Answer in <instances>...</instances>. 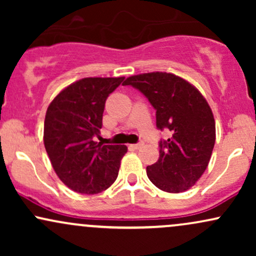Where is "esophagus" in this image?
Instances as JSON below:
<instances>
[{
  "instance_id": "34e87169",
  "label": "esophagus",
  "mask_w": 256,
  "mask_h": 256,
  "mask_svg": "<svg viewBox=\"0 0 256 256\" xmlns=\"http://www.w3.org/2000/svg\"><path fill=\"white\" fill-rule=\"evenodd\" d=\"M131 146L134 149H140V146H143V142H138V143H136V144H131Z\"/></svg>"
}]
</instances>
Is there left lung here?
<instances>
[{
	"instance_id": "1",
	"label": "left lung",
	"mask_w": 256,
	"mask_h": 256,
	"mask_svg": "<svg viewBox=\"0 0 256 256\" xmlns=\"http://www.w3.org/2000/svg\"><path fill=\"white\" fill-rule=\"evenodd\" d=\"M143 94L156 110V128L171 132L160 140V156L146 167V176L158 189L182 192L204 174L216 143L212 110L194 85L172 73L132 76L122 83Z\"/></svg>"
}]
</instances>
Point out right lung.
Returning <instances> with one entry per match:
<instances>
[{
	"instance_id": "right-lung-1",
	"label": "right lung",
	"mask_w": 256,
	"mask_h": 256,
	"mask_svg": "<svg viewBox=\"0 0 256 256\" xmlns=\"http://www.w3.org/2000/svg\"><path fill=\"white\" fill-rule=\"evenodd\" d=\"M122 80L80 79L61 91L46 110L44 146L58 177L73 192L98 194L118 177L128 146L94 140L100 137L106 100Z\"/></svg>"
}]
</instances>
